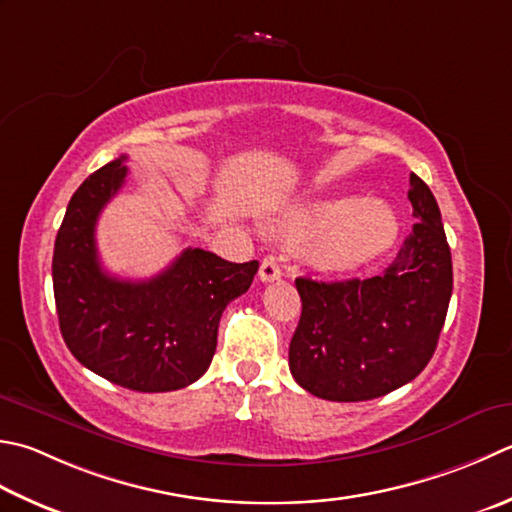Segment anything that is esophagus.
Here are the masks:
<instances>
[{
  "label": "esophagus",
  "instance_id": "obj_1",
  "mask_svg": "<svg viewBox=\"0 0 512 512\" xmlns=\"http://www.w3.org/2000/svg\"><path fill=\"white\" fill-rule=\"evenodd\" d=\"M282 277V268H279L275 257H264L262 266H259V279L262 282H275V279Z\"/></svg>",
  "mask_w": 512,
  "mask_h": 512
}]
</instances>
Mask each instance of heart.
I'll use <instances>...</instances> for the list:
<instances>
[{
	"instance_id": "obj_1",
	"label": "heart",
	"mask_w": 512,
	"mask_h": 512,
	"mask_svg": "<svg viewBox=\"0 0 512 512\" xmlns=\"http://www.w3.org/2000/svg\"><path fill=\"white\" fill-rule=\"evenodd\" d=\"M286 239L313 237L308 259L324 273H348L373 262L395 244L399 219L382 199L322 195L288 206L277 219Z\"/></svg>"
}]
</instances>
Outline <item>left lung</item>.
Returning <instances> with one entry per match:
<instances>
[{
  "mask_svg": "<svg viewBox=\"0 0 512 512\" xmlns=\"http://www.w3.org/2000/svg\"><path fill=\"white\" fill-rule=\"evenodd\" d=\"M410 235L382 275L344 282L297 277L302 317L288 366L310 395L366 402L422 373L453 295V259L435 195L410 173Z\"/></svg>",
  "mask_w": 512,
  "mask_h": 512,
  "instance_id": "8db88e82",
  "label": "left lung"
}]
</instances>
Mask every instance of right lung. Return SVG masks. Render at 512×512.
I'll return each mask as SVG.
<instances>
[{"mask_svg":"<svg viewBox=\"0 0 512 512\" xmlns=\"http://www.w3.org/2000/svg\"><path fill=\"white\" fill-rule=\"evenodd\" d=\"M126 175L122 155L70 197L53 253L59 330L77 362L99 377L139 393H166L206 373L224 308L250 288L259 262L233 264L186 248L142 282L108 275L99 264L95 226Z\"/></svg>","mask_w":512,"mask_h":512,"instance_id":"add662e5","label":"right lung"}]
</instances>
